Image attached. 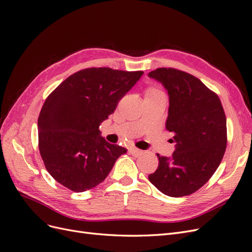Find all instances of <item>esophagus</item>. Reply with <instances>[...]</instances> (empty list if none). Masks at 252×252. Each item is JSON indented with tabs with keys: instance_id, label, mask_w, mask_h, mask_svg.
<instances>
[{
	"instance_id": "1",
	"label": "esophagus",
	"mask_w": 252,
	"mask_h": 252,
	"mask_svg": "<svg viewBox=\"0 0 252 252\" xmlns=\"http://www.w3.org/2000/svg\"><path fill=\"white\" fill-rule=\"evenodd\" d=\"M129 152H130V154L132 155V156H135V157H138V156H140L141 154H142V150H140V149H138V148H134V147H130L129 148Z\"/></svg>"
}]
</instances>
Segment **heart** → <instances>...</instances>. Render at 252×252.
I'll use <instances>...</instances> for the list:
<instances>
[{
    "label": "heart",
    "instance_id": "b5f03b06",
    "mask_svg": "<svg viewBox=\"0 0 252 252\" xmlns=\"http://www.w3.org/2000/svg\"><path fill=\"white\" fill-rule=\"evenodd\" d=\"M162 94V93H161V91H159V90L155 89V88L149 89L148 93H147V94Z\"/></svg>",
    "mask_w": 252,
    "mask_h": 252
}]
</instances>
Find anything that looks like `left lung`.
<instances>
[{"mask_svg":"<svg viewBox=\"0 0 252 252\" xmlns=\"http://www.w3.org/2000/svg\"><path fill=\"white\" fill-rule=\"evenodd\" d=\"M169 95L166 129L174 133L171 157L158 155V169L149 181L172 197L191 194L208 182L224 157L226 117L219 96L193 75L174 68L148 73Z\"/></svg>","mask_w":252,"mask_h":252,"instance_id":"8db88e82","label":"left lung"}]
</instances>
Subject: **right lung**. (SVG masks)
<instances>
[{"instance_id":"1","label":"right lung","mask_w":252,"mask_h":252,"mask_svg":"<svg viewBox=\"0 0 252 252\" xmlns=\"http://www.w3.org/2000/svg\"><path fill=\"white\" fill-rule=\"evenodd\" d=\"M143 71L87 68L70 75L45 101L37 120L45 167L60 184L83 192L102 183L127 149L101 135L100 125Z\"/></svg>"}]
</instances>
